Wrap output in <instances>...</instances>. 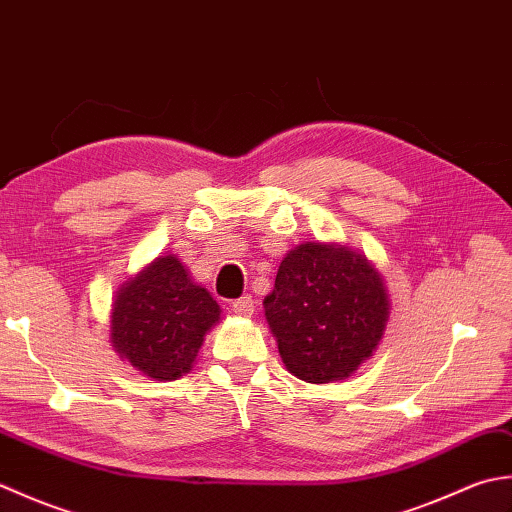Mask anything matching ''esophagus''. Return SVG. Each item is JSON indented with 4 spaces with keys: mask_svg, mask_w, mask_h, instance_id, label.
I'll list each match as a JSON object with an SVG mask.
<instances>
[{
    "mask_svg": "<svg viewBox=\"0 0 512 512\" xmlns=\"http://www.w3.org/2000/svg\"><path fill=\"white\" fill-rule=\"evenodd\" d=\"M233 312L237 314V317H250V314L255 312V301H253V297L250 295H244L242 299H237V301H233Z\"/></svg>",
    "mask_w": 512,
    "mask_h": 512,
    "instance_id": "1",
    "label": "esophagus"
}]
</instances>
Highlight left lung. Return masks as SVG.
<instances>
[{"label":"left lung","mask_w":512,"mask_h":512,"mask_svg":"<svg viewBox=\"0 0 512 512\" xmlns=\"http://www.w3.org/2000/svg\"><path fill=\"white\" fill-rule=\"evenodd\" d=\"M266 321L286 369L306 383L350 378L389 323L385 277L339 242H303L281 259Z\"/></svg>","instance_id":"left-lung-1"}]
</instances>
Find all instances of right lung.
Instances as JSON below:
<instances>
[{
	"label": "right lung",
	"mask_w": 512,
	"mask_h": 512,
	"mask_svg": "<svg viewBox=\"0 0 512 512\" xmlns=\"http://www.w3.org/2000/svg\"><path fill=\"white\" fill-rule=\"evenodd\" d=\"M222 319L211 292L193 281L178 255H158L123 281L110 310L114 352L154 380L189 374L204 336Z\"/></svg>",
	"instance_id": "1"
}]
</instances>
